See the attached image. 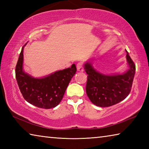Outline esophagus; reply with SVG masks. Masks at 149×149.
Wrapping results in <instances>:
<instances>
[{
	"instance_id": "obj_1",
	"label": "esophagus",
	"mask_w": 149,
	"mask_h": 149,
	"mask_svg": "<svg viewBox=\"0 0 149 149\" xmlns=\"http://www.w3.org/2000/svg\"><path fill=\"white\" fill-rule=\"evenodd\" d=\"M77 70L78 72H84V65L81 62H79L77 63Z\"/></svg>"
}]
</instances>
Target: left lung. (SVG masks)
I'll return each instance as SVG.
<instances>
[{
  "label": "left lung",
  "instance_id": "obj_1",
  "mask_svg": "<svg viewBox=\"0 0 149 149\" xmlns=\"http://www.w3.org/2000/svg\"><path fill=\"white\" fill-rule=\"evenodd\" d=\"M126 59L130 68L122 74L106 75L98 72L91 63L84 64L88 75L87 95L93 104L100 107L114 105L124 100L130 94L135 73V65L125 50Z\"/></svg>",
  "mask_w": 149,
  "mask_h": 149
}]
</instances>
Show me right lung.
I'll return each mask as SVG.
<instances>
[{
	"mask_svg": "<svg viewBox=\"0 0 149 149\" xmlns=\"http://www.w3.org/2000/svg\"><path fill=\"white\" fill-rule=\"evenodd\" d=\"M26 45L22 47L16 66V78L20 91L24 99L35 107L45 109L56 107L62 100L68 85L76 72V66L73 64L71 68L55 72L47 76L33 77L23 69L24 48Z\"/></svg>",
	"mask_w": 149,
	"mask_h": 149,
	"instance_id": "obj_1",
	"label": "right lung"
}]
</instances>
